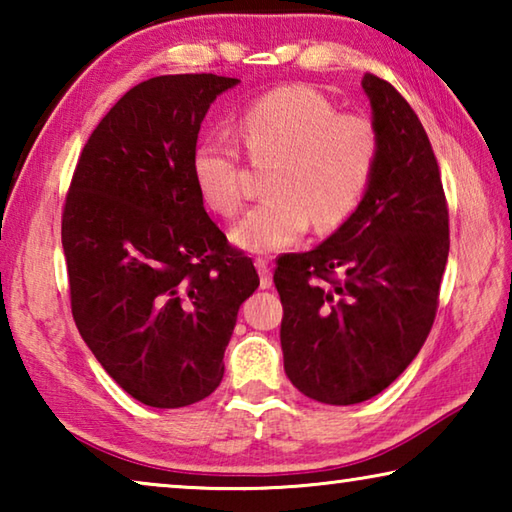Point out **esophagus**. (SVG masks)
<instances>
[{
  "label": "esophagus",
  "mask_w": 512,
  "mask_h": 512,
  "mask_svg": "<svg viewBox=\"0 0 512 512\" xmlns=\"http://www.w3.org/2000/svg\"><path fill=\"white\" fill-rule=\"evenodd\" d=\"M255 268H257V273H259V287H262V289H271L273 273H271V266H268L266 259L257 257V259H255Z\"/></svg>",
  "instance_id": "esophagus-1"
}]
</instances>
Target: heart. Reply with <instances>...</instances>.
Masks as SVG:
<instances>
[{
  "label": "heart",
  "instance_id": "heart-1",
  "mask_svg": "<svg viewBox=\"0 0 512 512\" xmlns=\"http://www.w3.org/2000/svg\"><path fill=\"white\" fill-rule=\"evenodd\" d=\"M250 160L273 164L271 201L255 205L230 239L250 255H271L305 237L309 221L336 228L366 196L379 155L372 121L339 115L323 94L287 85L250 103L239 117ZM192 178L207 207L232 216L244 201V167L235 146L207 137L192 153Z\"/></svg>",
  "mask_w": 512,
  "mask_h": 512
}]
</instances>
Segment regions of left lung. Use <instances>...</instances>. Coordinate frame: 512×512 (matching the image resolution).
Segmentation results:
<instances>
[{
	"label": "left lung",
	"instance_id": "1",
	"mask_svg": "<svg viewBox=\"0 0 512 512\" xmlns=\"http://www.w3.org/2000/svg\"><path fill=\"white\" fill-rule=\"evenodd\" d=\"M379 155L366 196L309 253L284 255L273 282L284 372L311 400L379 395L418 357L438 309L449 214L436 155L391 83L366 74Z\"/></svg>",
	"mask_w": 512,
	"mask_h": 512
}]
</instances>
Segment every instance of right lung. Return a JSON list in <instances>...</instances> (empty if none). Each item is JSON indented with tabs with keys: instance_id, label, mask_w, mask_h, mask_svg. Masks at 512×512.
I'll list each match as a JSON object with an SVG mask.
<instances>
[{
	"instance_id": "add662e5",
	"label": "right lung",
	"mask_w": 512,
	"mask_h": 512,
	"mask_svg": "<svg viewBox=\"0 0 512 512\" xmlns=\"http://www.w3.org/2000/svg\"><path fill=\"white\" fill-rule=\"evenodd\" d=\"M239 79L155 76L94 128L63 212L76 327L103 370L155 409L205 400L259 277L228 246L192 178L207 110Z\"/></svg>"
}]
</instances>
